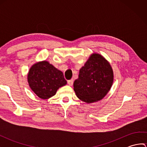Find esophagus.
Here are the masks:
<instances>
[{
	"label": "esophagus",
	"mask_w": 147,
	"mask_h": 147,
	"mask_svg": "<svg viewBox=\"0 0 147 147\" xmlns=\"http://www.w3.org/2000/svg\"><path fill=\"white\" fill-rule=\"evenodd\" d=\"M73 82H74L73 79H71V80H69L67 81V83H68V85H69V86L73 85Z\"/></svg>",
	"instance_id": "34e87169"
}]
</instances>
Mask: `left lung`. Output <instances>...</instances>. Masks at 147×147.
Returning a JSON list of instances; mask_svg holds the SVG:
<instances>
[{
  "label": "left lung",
  "mask_w": 147,
  "mask_h": 147,
  "mask_svg": "<svg viewBox=\"0 0 147 147\" xmlns=\"http://www.w3.org/2000/svg\"><path fill=\"white\" fill-rule=\"evenodd\" d=\"M113 81L111 64L102 55L93 53L80 69L78 78L73 84L74 90L81 100L93 103L107 94Z\"/></svg>",
  "instance_id": "8db88e82"
}]
</instances>
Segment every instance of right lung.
<instances>
[{"mask_svg":"<svg viewBox=\"0 0 147 147\" xmlns=\"http://www.w3.org/2000/svg\"><path fill=\"white\" fill-rule=\"evenodd\" d=\"M27 79L32 91L44 100L55 95L60 87L67 84L62 72L47 61L34 64L30 69Z\"/></svg>","mask_w":147,"mask_h":147,"instance_id":"right-lung-1","label":"right lung"}]
</instances>
